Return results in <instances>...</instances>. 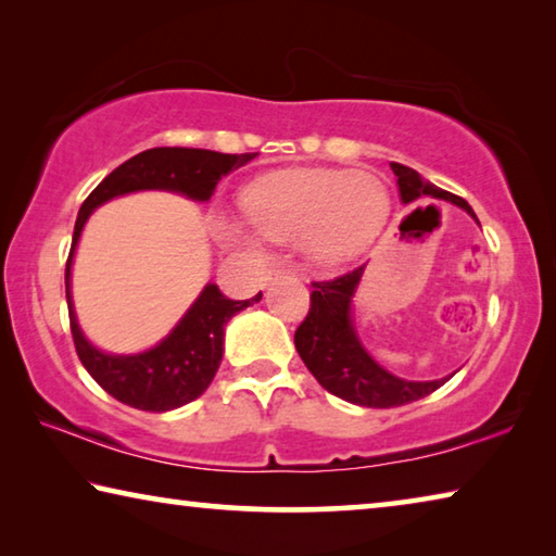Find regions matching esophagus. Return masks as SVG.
<instances>
[{"mask_svg":"<svg viewBox=\"0 0 556 556\" xmlns=\"http://www.w3.org/2000/svg\"><path fill=\"white\" fill-rule=\"evenodd\" d=\"M289 275H294V271H291L287 265H275L265 271V281H275L279 277H289Z\"/></svg>","mask_w":556,"mask_h":556,"instance_id":"esophagus-1","label":"esophagus"}]
</instances>
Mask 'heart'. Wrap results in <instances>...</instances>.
Masks as SVG:
<instances>
[{
	"instance_id": "obj_1",
	"label": "heart",
	"mask_w": 556,
	"mask_h": 556,
	"mask_svg": "<svg viewBox=\"0 0 556 556\" xmlns=\"http://www.w3.org/2000/svg\"><path fill=\"white\" fill-rule=\"evenodd\" d=\"M248 223L213 213L211 225L230 248H255L260 235L299 240L312 260L343 265L363 255L390 215V191L378 176L348 168H291L242 191Z\"/></svg>"
}]
</instances>
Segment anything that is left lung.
Wrapping results in <instances>:
<instances>
[{
	"label": "left lung",
	"mask_w": 556,
	"mask_h": 556,
	"mask_svg": "<svg viewBox=\"0 0 556 556\" xmlns=\"http://www.w3.org/2000/svg\"><path fill=\"white\" fill-rule=\"evenodd\" d=\"M390 166L397 176L400 199L404 205L431 195V199H444L458 205L478 223L473 208L464 199L427 181L409 166L397 162ZM363 271L365 267H357L331 281H314L312 308L294 333L296 353L324 390L351 404L388 409L427 397V394L439 390L451 375L425 382L402 380L384 370L357 338L353 324V296L363 279Z\"/></svg>",
	"instance_id": "8db88e82"
}]
</instances>
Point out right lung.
<instances>
[{"label":"right lung","instance_id":"obj_1","mask_svg":"<svg viewBox=\"0 0 556 556\" xmlns=\"http://www.w3.org/2000/svg\"><path fill=\"white\" fill-rule=\"evenodd\" d=\"M255 156L257 154H220L211 149L184 147L147 149L102 178L96 191L80 205L68 265H65L71 333L80 363L86 365L92 380L122 404L142 412H168L201 397L220 368L225 324L242 308L257 304L262 291L252 299L232 301L215 285H205L199 299L178 318L172 333L154 348L131 355L105 353L88 341L73 308L71 267L83 228L92 211L100 208L102 203L137 191H168L199 203L211 201L220 178L228 176L232 168L252 162Z\"/></svg>","mask_w":556,"mask_h":556}]
</instances>
